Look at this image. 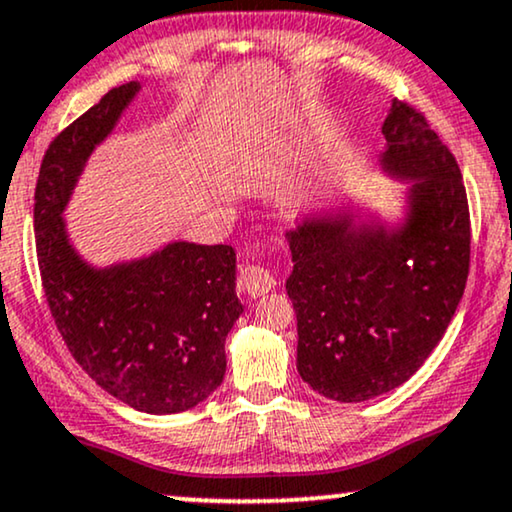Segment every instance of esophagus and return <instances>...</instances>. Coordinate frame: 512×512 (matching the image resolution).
I'll return each instance as SVG.
<instances>
[{
  "label": "esophagus",
  "instance_id": "esophagus-1",
  "mask_svg": "<svg viewBox=\"0 0 512 512\" xmlns=\"http://www.w3.org/2000/svg\"><path fill=\"white\" fill-rule=\"evenodd\" d=\"M276 286V278L269 269L260 264H243L241 267V288L248 297H260Z\"/></svg>",
  "mask_w": 512,
  "mask_h": 512
}]
</instances>
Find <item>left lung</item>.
<instances>
[{"mask_svg": "<svg viewBox=\"0 0 512 512\" xmlns=\"http://www.w3.org/2000/svg\"><path fill=\"white\" fill-rule=\"evenodd\" d=\"M378 165L406 181L397 219L347 200L288 231L286 290L297 371L314 392L359 404L411 378L444 338L470 267L461 170L428 122L392 101Z\"/></svg>", "mask_w": 512, "mask_h": 512, "instance_id": "1", "label": "left lung"}]
</instances>
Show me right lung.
Wrapping results in <instances>:
<instances>
[{"mask_svg":"<svg viewBox=\"0 0 512 512\" xmlns=\"http://www.w3.org/2000/svg\"><path fill=\"white\" fill-rule=\"evenodd\" d=\"M139 92V82L111 89L51 141L35 189V241L51 316L77 364L132 409L170 416L224 380L226 335L243 314L234 248L170 241L99 267L75 248L63 217L92 153Z\"/></svg>","mask_w":512,"mask_h":512,"instance_id":"obj_1","label":"right lung"}]
</instances>
